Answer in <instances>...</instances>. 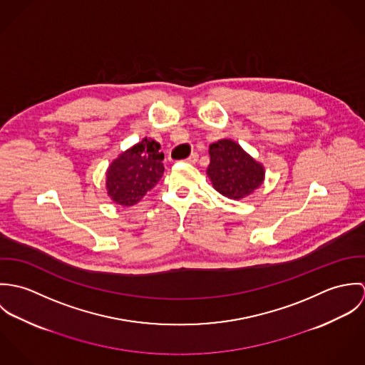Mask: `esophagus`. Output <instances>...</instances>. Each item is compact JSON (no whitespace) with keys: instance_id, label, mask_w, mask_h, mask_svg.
Wrapping results in <instances>:
<instances>
[{"instance_id":"esophagus-1","label":"esophagus","mask_w":365,"mask_h":365,"mask_svg":"<svg viewBox=\"0 0 365 365\" xmlns=\"http://www.w3.org/2000/svg\"><path fill=\"white\" fill-rule=\"evenodd\" d=\"M185 161L190 164H195L198 161V153H192L188 158H185Z\"/></svg>"}]
</instances>
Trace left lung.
<instances>
[{
	"label": "left lung",
	"mask_w": 365,
	"mask_h": 365,
	"mask_svg": "<svg viewBox=\"0 0 365 365\" xmlns=\"http://www.w3.org/2000/svg\"><path fill=\"white\" fill-rule=\"evenodd\" d=\"M208 174L213 188L230 200H242L257 190L264 181V167L240 145L222 139L209 146Z\"/></svg>",
	"instance_id": "obj_1"
}]
</instances>
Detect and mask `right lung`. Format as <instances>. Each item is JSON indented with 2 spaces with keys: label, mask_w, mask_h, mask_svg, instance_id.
Instances as JSON below:
<instances>
[{
  "label": "right lung",
  "mask_w": 365,
  "mask_h": 365,
  "mask_svg": "<svg viewBox=\"0 0 365 365\" xmlns=\"http://www.w3.org/2000/svg\"><path fill=\"white\" fill-rule=\"evenodd\" d=\"M160 143L145 138L115 158L106 171L108 197L122 207L138 204L164 173Z\"/></svg>",
  "instance_id": "add662e5"
}]
</instances>
